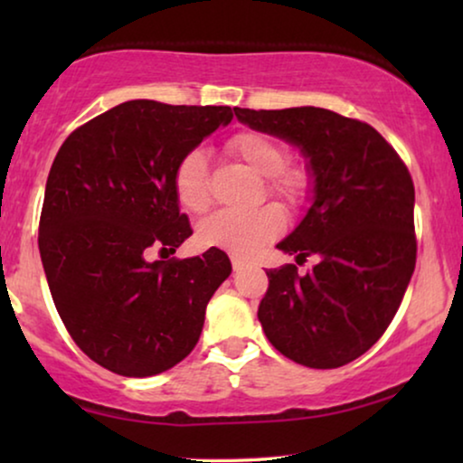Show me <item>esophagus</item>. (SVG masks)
<instances>
[{
	"mask_svg": "<svg viewBox=\"0 0 463 463\" xmlns=\"http://www.w3.org/2000/svg\"><path fill=\"white\" fill-rule=\"evenodd\" d=\"M232 268H233V271H242L246 268V261H244V259L232 257Z\"/></svg>",
	"mask_w": 463,
	"mask_h": 463,
	"instance_id": "esophagus-1",
	"label": "esophagus"
}]
</instances>
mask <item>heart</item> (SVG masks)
<instances>
[{
    "label": "heart",
    "instance_id": "b5f03b06",
    "mask_svg": "<svg viewBox=\"0 0 463 463\" xmlns=\"http://www.w3.org/2000/svg\"><path fill=\"white\" fill-rule=\"evenodd\" d=\"M227 151L242 160L259 176H265V192L290 208L301 206L309 195L312 175L303 164L287 162V147L265 132L246 130L227 141ZM176 200L189 213H204L211 206V173L202 149L187 151L175 168ZM284 230V214L278 206L265 204L246 211H219L202 221L198 240L204 246L223 249L236 257H250L259 246Z\"/></svg>",
    "mask_w": 463,
    "mask_h": 463
}]
</instances>
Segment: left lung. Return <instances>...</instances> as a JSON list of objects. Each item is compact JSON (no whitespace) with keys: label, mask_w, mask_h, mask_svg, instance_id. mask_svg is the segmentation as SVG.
I'll list each match as a JSON object with an SVG mask.
<instances>
[{"label":"left lung","mask_w":463,"mask_h":463,"mask_svg":"<svg viewBox=\"0 0 463 463\" xmlns=\"http://www.w3.org/2000/svg\"><path fill=\"white\" fill-rule=\"evenodd\" d=\"M240 122L299 147L312 175V204L276 244L297 265L265 271L259 303L265 337L309 369H337L369 350L394 318L415 269V187L394 147L358 119L320 107L255 111Z\"/></svg>","instance_id":"8db88e82"}]
</instances>
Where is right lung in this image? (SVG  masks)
<instances>
[{"mask_svg":"<svg viewBox=\"0 0 463 463\" xmlns=\"http://www.w3.org/2000/svg\"><path fill=\"white\" fill-rule=\"evenodd\" d=\"M232 107L128 100L67 137L50 168L40 255L54 306L88 358L124 377L173 369L198 344L206 306L232 274L223 250L147 261L192 236L175 168Z\"/></svg>","mask_w":463,"mask_h":463,"instance_id":"1","label":"right lung"}]
</instances>
